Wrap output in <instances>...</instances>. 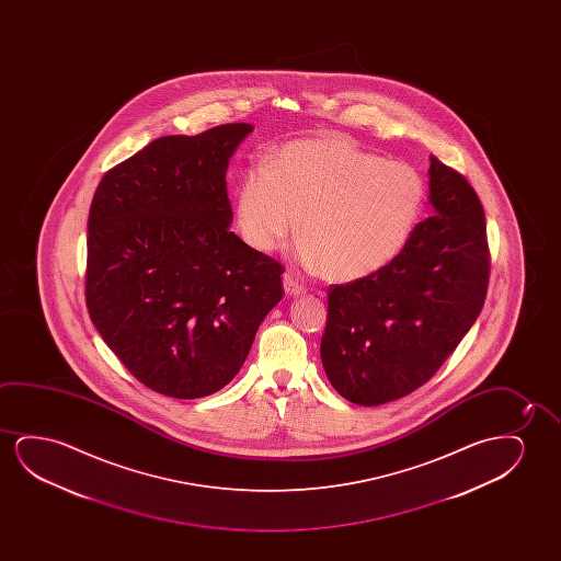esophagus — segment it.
<instances>
[{
	"mask_svg": "<svg viewBox=\"0 0 561 561\" xmlns=\"http://www.w3.org/2000/svg\"><path fill=\"white\" fill-rule=\"evenodd\" d=\"M284 291L287 297H300V295H305V287H302L295 277L289 276V274H285Z\"/></svg>",
	"mask_w": 561,
	"mask_h": 561,
	"instance_id": "obj_1",
	"label": "esophagus"
}]
</instances>
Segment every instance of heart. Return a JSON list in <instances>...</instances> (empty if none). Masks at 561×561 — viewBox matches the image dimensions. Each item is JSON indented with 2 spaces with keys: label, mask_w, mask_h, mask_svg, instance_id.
I'll return each instance as SVG.
<instances>
[{
  "label": "heart",
  "mask_w": 561,
  "mask_h": 561,
  "mask_svg": "<svg viewBox=\"0 0 561 561\" xmlns=\"http://www.w3.org/2000/svg\"><path fill=\"white\" fill-rule=\"evenodd\" d=\"M425 203L407 162L383 161L351 139H299L245 170L236 215L249 245L272 253L299 228V261L335 282L376 274L404 249Z\"/></svg>",
  "instance_id": "heart-1"
}]
</instances>
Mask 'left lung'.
Masks as SVG:
<instances>
[{
  "label": "left lung",
  "instance_id": "8db88e82",
  "mask_svg": "<svg viewBox=\"0 0 561 561\" xmlns=\"http://www.w3.org/2000/svg\"><path fill=\"white\" fill-rule=\"evenodd\" d=\"M433 216L394 261L333 285L320 356L333 389L360 407L402 399L435 376L481 314L489 247L481 201L431 154Z\"/></svg>",
  "mask_w": 561,
  "mask_h": 561
}]
</instances>
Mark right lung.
<instances>
[{
  "mask_svg": "<svg viewBox=\"0 0 561 561\" xmlns=\"http://www.w3.org/2000/svg\"><path fill=\"white\" fill-rule=\"evenodd\" d=\"M251 131L154 139L93 195L88 312L131 376L172 399L230 383L284 295L282 264L230 230L226 170Z\"/></svg>",
  "mask_w": 561,
  "mask_h": 561,
  "instance_id": "right-lung-1",
  "label": "right lung"
}]
</instances>
